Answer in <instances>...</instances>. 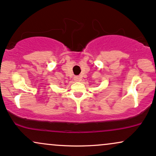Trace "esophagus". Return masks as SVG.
Here are the masks:
<instances>
[{
    "mask_svg": "<svg viewBox=\"0 0 156 156\" xmlns=\"http://www.w3.org/2000/svg\"><path fill=\"white\" fill-rule=\"evenodd\" d=\"M74 80H76V81H80V80H81V78H80V76H75Z\"/></svg>",
    "mask_w": 156,
    "mask_h": 156,
    "instance_id": "1",
    "label": "esophagus"
}]
</instances>
